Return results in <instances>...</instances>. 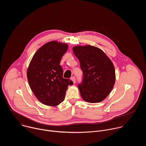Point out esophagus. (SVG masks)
<instances>
[{"instance_id":"esophagus-1","label":"esophagus","mask_w":146,"mask_h":146,"mask_svg":"<svg viewBox=\"0 0 146 146\" xmlns=\"http://www.w3.org/2000/svg\"><path fill=\"white\" fill-rule=\"evenodd\" d=\"M71 80H72V81H73V84H75V82H76V78H75V77H74V76L72 77H71Z\"/></svg>"}]
</instances>
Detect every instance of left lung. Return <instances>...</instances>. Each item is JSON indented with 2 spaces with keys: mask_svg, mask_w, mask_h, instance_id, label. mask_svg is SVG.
Here are the masks:
<instances>
[{
  "mask_svg": "<svg viewBox=\"0 0 146 146\" xmlns=\"http://www.w3.org/2000/svg\"><path fill=\"white\" fill-rule=\"evenodd\" d=\"M73 51L83 72L82 81L78 85L82 99L89 103L102 102L115 84V69L111 60L94 46H74Z\"/></svg>",
  "mask_w": 146,
  "mask_h": 146,
  "instance_id": "8db88e82",
  "label": "left lung"
}]
</instances>
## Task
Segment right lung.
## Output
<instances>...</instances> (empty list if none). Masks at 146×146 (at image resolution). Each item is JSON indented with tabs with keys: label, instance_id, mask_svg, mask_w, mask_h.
<instances>
[{
	"label": "right lung",
	"instance_id": "obj_1",
	"mask_svg": "<svg viewBox=\"0 0 146 146\" xmlns=\"http://www.w3.org/2000/svg\"><path fill=\"white\" fill-rule=\"evenodd\" d=\"M68 49L66 43L51 41L34 54L27 70L29 85L37 99L44 105L56 106L65 99L68 86L73 81L63 78L59 65Z\"/></svg>",
	"mask_w": 146,
	"mask_h": 146
}]
</instances>
